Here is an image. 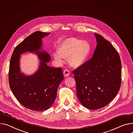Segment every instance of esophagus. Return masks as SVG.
Returning <instances> with one entry per match:
<instances>
[{"label":"esophagus","instance_id":"obj_1","mask_svg":"<svg viewBox=\"0 0 133 133\" xmlns=\"http://www.w3.org/2000/svg\"><path fill=\"white\" fill-rule=\"evenodd\" d=\"M63 73H64V76L66 77L69 76V74H70V72L69 71V70H68V69H65V70H64Z\"/></svg>","mask_w":133,"mask_h":133}]
</instances>
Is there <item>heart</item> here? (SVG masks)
<instances>
[{
	"mask_svg": "<svg viewBox=\"0 0 133 133\" xmlns=\"http://www.w3.org/2000/svg\"><path fill=\"white\" fill-rule=\"evenodd\" d=\"M91 50L89 43L74 37L67 38L61 41L58 48L55 58L62 61L63 58L69 59V64L73 68L81 67L89 56Z\"/></svg>",
	"mask_w": 133,
	"mask_h": 133,
	"instance_id": "1",
	"label": "heart"
}]
</instances>
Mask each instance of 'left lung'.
<instances>
[{"instance_id":"1","label":"left lung","mask_w":133,"mask_h":133,"mask_svg":"<svg viewBox=\"0 0 133 133\" xmlns=\"http://www.w3.org/2000/svg\"><path fill=\"white\" fill-rule=\"evenodd\" d=\"M94 34L97 43L92 58L73 72L79 102L92 110L105 107L114 98L121 82L118 52L101 35Z\"/></svg>"}]
</instances>
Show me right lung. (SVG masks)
<instances>
[{"instance_id":"obj_1","label":"right lung","mask_w":133,"mask_h":133,"mask_svg":"<svg viewBox=\"0 0 133 133\" xmlns=\"http://www.w3.org/2000/svg\"><path fill=\"white\" fill-rule=\"evenodd\" d=\"M50 32L35 31L15 48L9 69V84L13 95L24 107L35 111L49 109L54 103L58 88L64 79L62 69L48 66L51 57L42 49V38ZM34 52L41 60L37 71L31 76L21 72L20 56L25 52Z\"/></svg>"}]
</instances>
